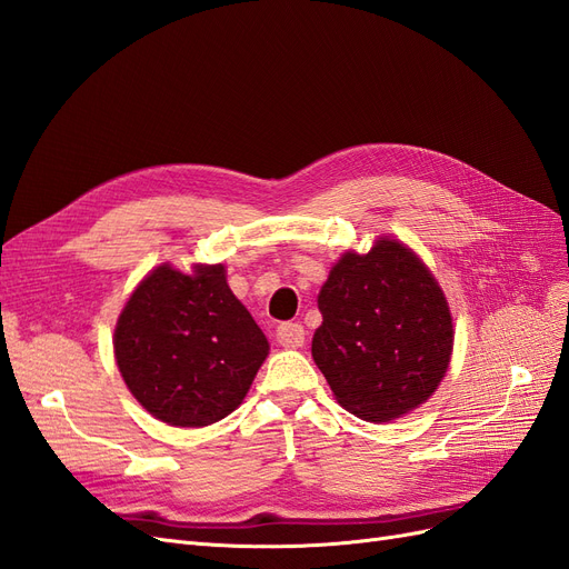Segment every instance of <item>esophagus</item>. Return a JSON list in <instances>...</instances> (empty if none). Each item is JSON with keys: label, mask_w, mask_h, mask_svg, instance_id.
<instances>
[{"label": "esophagus", "mask_w": 569, "mask_h": 569, "mask_svg": "<svg viewBox=\"0 0 569 569\" xmlns=\"http://www.w3.org/2000/svg\"><path fill=\"white\" fill-rule=\"evenodd\" d=\"M303 327L299 322H282L278 330H274V337H278L280 347L284 349H299L303 343Z\"/></svg>", "instance_id": "34e87169"}]
</instances>
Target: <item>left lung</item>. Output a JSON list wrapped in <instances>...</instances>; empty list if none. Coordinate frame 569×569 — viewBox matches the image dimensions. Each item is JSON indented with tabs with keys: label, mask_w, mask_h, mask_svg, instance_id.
I'll return each instance as SVG.
<instances>
[{
	"label": "left lung",
	"mask_w": 569,
	"mask_h": 569,
	"mask_svg": "<svg viewBox=\"0 0 569 569\" xmlns=\"http://www.w3.org/2000/svg\"><path fill=\"white\" fill-rule=\"evenodd\" d=\"M313 360L337 401L368 422L418 408L453 349L449 303L432 272L396 239L343 253L318 295Z\"/></svg>",
	"instance_id": "8db88e82"
}]
</instances>
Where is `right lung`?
<instances>
[{
	"label": "right lung",
	"instance_id": "1",
	"mask_svg": "<svg viewBox=\"0 0 569 569\" xmlns=\"http://www.w3.org/2000/svg\"><path fill=\"white\" fill-rule=\"evenodd\" d=\"M113 349L132 396L153 418L206 427L242 403L268 339L232 295L226 268L159 266L132 291Z\"/></svg>",
	"mask_w": 569,
	"mask_h": 569
}]
</instances>
